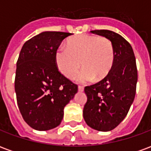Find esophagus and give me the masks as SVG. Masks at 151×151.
Listing matches in <instances>:
<instances>
[{"label":"esophagus","instance_id":"34e87169","mask_svg":"<svg viewBox=\"0 0 151 151\" xmlns=\"http://www.w3.org/2000/svg\"><path fill=\"white\" fill-rule=\"evenodd\" d=\"M84 91V87H83V86H79L78 91Z\"/></svg>","mask_w":151,"mask_h":151}]
</instances>
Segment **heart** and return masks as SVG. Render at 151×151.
Segmentation results:
<instances>
[{
	"instance_id": "b5f03b06",
	"label": "heart",
	"mask_w": 151,
	"mask_h": 151,
	"mask_svg": "<svg viewBox=\"0 0 151 151\" xmlns=\"http://www.w3.org/2000/svg\"><path fill=\"white\" fill-rule=\"evenodd\" d=\"M66 47H60L55 53L57 69L63 75L73 78L78 76L82 83L99 82L111 72L115 61V50L111 41L105 37L80 35L69 39Z\"/></svg>"
}]
</instances>
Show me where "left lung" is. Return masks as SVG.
Listing matches in <instances>:
<instances>
[{
  "mask_svg": "<svg viewBox=\"0 0 151 151\" xmlns=\"http://www.w3.org/2000/svg\"><path fill=\"white\" fill-rule=\"evenodd\" d=\"M91 33L111 40L115 61L104 79L84 89L87 101L83 117L91 128L108 132L124 119L134 100L137 82L136 59L129 43L120 35L108 30H95Z\"/></svg>",
  "mask_w": 151,
  "mask_h": 151,
  "instance_id": "1",
  "label": "left lung"
}]
</instances>
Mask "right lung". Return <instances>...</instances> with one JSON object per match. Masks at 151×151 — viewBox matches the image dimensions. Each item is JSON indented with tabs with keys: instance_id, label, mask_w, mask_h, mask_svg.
I'll return each instance as SVG.
<instances>
[{
	"instance_id": "obj_1",
	"label": "right lung",
	"mask_w": 151,
	"mask_h": 151,
	"mask_svg": "<svg viewBox=\"0 0 151 151\" xmlns=\"http://www.w3.org/2000/svg\"><path fill=\"white\" fill-rule=\"evenodd\" d=\"M71 33L44 31L23 44L17 61L14 88L18 108L28 125L39 131L54 129L78 86L57 69L55 53Z\"/></svg>"
}]
</instances>
